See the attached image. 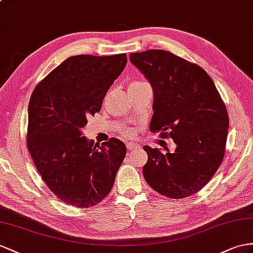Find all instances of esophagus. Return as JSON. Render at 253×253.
<instances>
[{
    "mask_svg": "<svg viewBox=\"0 0 253 253\" xmlns=\"http://www.w3.org/2000/svg\"><path fill=\"white\" fill-rule=\"evenodd\" d=\"M138 146L139 145L137 143H133V142H128V143H126V147H127L128 151H132V150H134L135 147H138Z\"/></svg>",
    "mask_w": 253,
    "mask_h": 253,
    "instance_id": "34e87169",
    "label": "esophagus"
}]
</instances>
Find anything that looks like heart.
<instances>
[{
    "instance_id": "b5f03b06",
    "label": "heart",
    "mask_w": 253,
    "mask_h": 253,
    "mask_svg": "<svg viewBox=\"0 0 253 253\" xmlns=\"http://www.w3.org/2000/svg\"><path fill=\"white\" fill-rule=\"evenodd\" d=\"M138 83H141L140 81H134V82H132L131 84H130V85H132V84H138Z\"/></svg>"
}]
</instances>
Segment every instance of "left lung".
I'll return each mask as SVG.
<instances>
[{"label":"left lung","mask_w":253,"mask_h":253,"mask_svg":"<svg viewBox=\"0 0 253 253\" xmlns=\"http://www.w3.org/2000/svg\"><path fill=\"white\" fill-rule=\"evenodd\" d=\"M129 59L154 90L151 131L176 144L174 152L161 144L164 148L143 147L146 183L171 199L192 196L224 157L229 115L221 96L202 67L169 51L146 50Z\"/></svg>","instance_id":"left-lung-1"}]
</instances>
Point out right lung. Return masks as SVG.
Returning a JSON list of instances; mask_svg holds the SVG:
<instances>
[{"instance_id": "add662e5", "label": "right lung", "mask_w": 253, "mask_h": 253, "mask_svg": "<svg viewBox=\"0 0 253 253\" xmlns=\"http://www.w3.org/2000/svg\"><path fill=\"white\" fill-rule=\"evenodd\" d=\"M127 64L126 53L70 56L37 84L29 103L28 148L48 188L64 203L86 209L111 191L126 145L82 137L87 116Z\"/></svg>"}]
</instances>
